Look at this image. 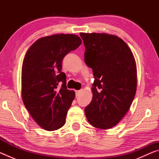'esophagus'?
Instances as JSON below:
<instances>
[{
    "label": "esophagus",
    "mask_w": 159,
    "mask_h": 159,
    "mask_svg": "<svg viewBox=\"0 0 159 159\" xmlns=\"http://www.w3.org/2000/svg\"><path fill=\"white\" fill-rule=\"evenodd\" d=\"M80 93H81V90H76V96H79Z\"/></svg>",
    "instance_id": "esophagus-1"
}]
</instances>
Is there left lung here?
Returning <instances> with one entry per match:
<instances>
[{
    "label": "left lung",
    "mask_w": 159,
    "mask_h": 159,
    "mask_svg": "<svg viewBox=\"0 0 159 159\" xmlns=\"http://www.w3.org/2000/svg\"><path fill=\"white\" fill-rule=\"evenodd\" d=\"M85 47V62L92 68L95 80L93 99L85 108L91 125L109 129L124 117L137 90V66L125 43L114 35L80 33Z\"/></svg>",
    "instance_id": "1"
}]
</instances>
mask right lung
<instances>
[{"label": "right lung", "instance_id": "obj_1", "mask_svg": "<svg viewBox=\"0 0 159 159\" xmlns=\"http://www.w3.org/2000/svg\"><path fill=\"white\" fill-rule=\"evenodd\" d=\"M74 34L42 37L29 48L21 68V97L26 109L38 125L53 131L65 123L75 92L66 85L61 72L63 58L81 44Z\"/></svg>", "mask_w": 159, "mask_h": 159}]
</instances>
